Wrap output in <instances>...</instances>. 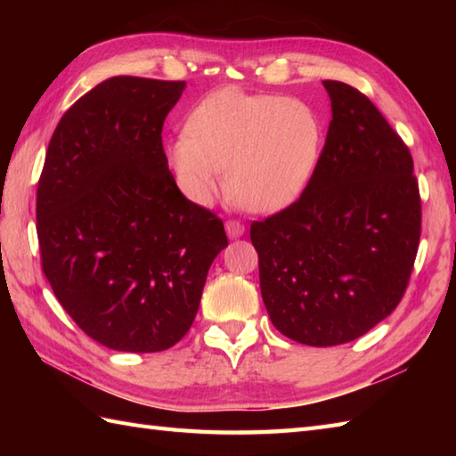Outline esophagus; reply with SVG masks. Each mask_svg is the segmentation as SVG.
<instances>
[{
    "instance_id": "34e87169",
    "label": "esophagus",
    "mask_w": 456,
    "mask_h": 456,
    "mask_svg": "<svg viewBox=\"0 0 456 456\" xmlns=\"http://www.w3.org/2000/svg\"><path fill=\"white\" fill-rule=\"evenodd\" d=\"M225 231H227V235H229L231 239H239V237L245 235V225H243V223H240V221L229 219V221L225 223Z\"/></svg>"
}]
</instances>
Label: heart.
Masks as SVG:
<instances>
[{
    "mask_svg": "<svg viewBox=\"0 0 456 456\" xmlns=\"http://www.w3.org/2000/svg\"><path fill=\"white\" fill-rule=\"evenodd\" d=\"M322 151V123L299 100L240 90L209 94L168 144V164L182 191L209 203L225 170V191L253 213H274L307 186Z\"/></svg>",
    "mask_w": 456,
    "mask_h": 456,
    "instance_id": "1",
    "label": "heart"
}]
</instances>
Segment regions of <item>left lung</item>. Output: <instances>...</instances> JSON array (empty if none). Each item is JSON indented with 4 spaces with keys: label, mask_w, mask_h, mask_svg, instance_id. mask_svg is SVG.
Wrapping results in <instances>:
<instances>
[{
    "label": "left lung",
    "mask_w": 456,
    "mask_h": 456,
    "mask_svg": "<svg viewBox=\"0 0 456 456\" xmlns=\"http://www.w3.org/2000/svg\"><path fill=\"white\" fill-rule=\"evenodd\" d=\"M323 86L333 119L312 178L292 206L250 225L273 325L309 346L354 341L388 317L421 235L410 149L364 94Z\"/></svg>",
    "instance_id": "1"
}]
</instances>
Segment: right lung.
<instances>
[{
  "label": "right lung",
  "mask_w": 456,
  "mask_h": 456,
  "mask_svg": "<svg viewBox=\"0 0 456 456\" xmlns=\"http://www.w3.org/2000/svg\"><path fill=\"white\" fill-rule=\"evenodd\" d=\"M186 88L113 76L58 121L37 188L43 273L94 341L159 353L188 333L223 221L183 198L162 125Z\"/></svg>",
  "instance_id": "right-lung-1"
}]
</instances>
